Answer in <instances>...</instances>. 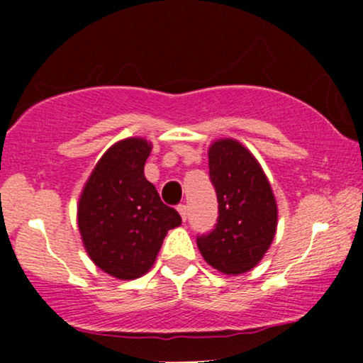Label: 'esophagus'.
Listing matches in <instances>:
<instances>
[{"label": "esophagus", "instance_id": "1", "mask_svg": "<svg viewBox=\"0 0 363 363\" xmlns=\"http://www.w3.org/2000/svg\"><path fill=\"white\" fill-rule=\"evenodd\" d=\"M177 211H179V215H181L182 220L187 218V206L186 205H179L177 206Z\"/></svg>", "mask_w": 363, "mask_h": 363}]
</instances>
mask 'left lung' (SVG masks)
<instances>
[{"label":"left lung","mask_w":363,"mask_h":363,"mask_svg":"<svg viewBox=\"0 0 363 363\" xmlns=\"http://www.w3.org/2000/svg\"><path fill=\"white\" fill-rule=\"evenodd\" d=\"M218 220L196 239L205 261L223 274H240L262 259L277 232L278 208L259 162L239 141L218 140L208 150Z\"/></svg>","instance_id":"left-lung-1"}]
</instances>
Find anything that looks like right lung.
I'll return each mask as SVG.
<instances>
[{"label": "right lung", "mask_w": 363, "mask_h": 363, "mask_svg": "<svg viewBox=\"0 0 363 363\" xmlns=\"http://www.w3.org/2000/svg\"><path fill=\"white\" fill-rule=\"evenodd\" d=\"M152 145L126 138L104 153L78 201V228L90 259L111 277L135 280L153 266L181 215L145 177Z\"/></svg>", "instance_id": "obj_1"}]
</instances>
